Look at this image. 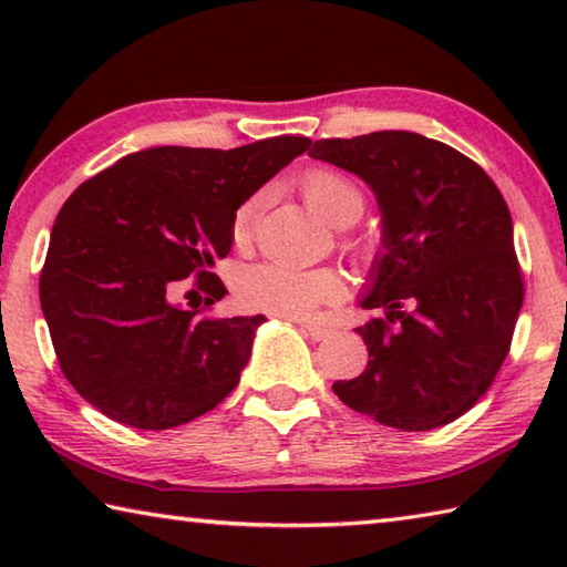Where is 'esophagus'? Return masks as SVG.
<instances>
[{
	"label": "esophagus",
	"instance_id": "34e87169",
	"mask_svg": "<svg viewBox=\"0 0 567 567\" xmlns=\"http://www.w3.org/2000/svg\"><path fill=\"white\" fill-rule=\"evenodd\" d=\"M297 324H300V330L305 334H310L312 340H324V338H330V334H332V330L324 328V324H312V322H297Z\"/></svg>",
	"mask_w": 567,
	"mask_h": 567
}]
</instances>
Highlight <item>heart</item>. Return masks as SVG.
I'll return each instance as SVG.
<instances>
[{"mask_svg":"<svg viewBox=\"0 0 567 567\" xmlns=\"http://www.w3.org/2000/svg\"><path fill=\"white\" fill-rule=\"evenodd\" d=\"M300 189L307 207L334 227L350 225L364 209L360 187L334 169H310L300 179ZM262 207L265 192H257L237 207L233 219V237L237 245H245L252 237ZM340 295V275L328 267L297 270L287 265H257L249 267L237 280V297L245 307L290 320L315 318L322 305L338 302Z\"/></svg>","mask_w":567,"mask_h":567,"instance_id":"heart-1","label":"heart"}]
</instances>
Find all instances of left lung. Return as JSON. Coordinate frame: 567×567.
<instances>
[{
    "instance_id": "8db88e82",
    "label": "left lung",
    "mask_w": 567,
    "mask_h": 567,
    "mask_svg": "<svg viewBox=\"0 0 567 567\" xmlns=\"http://www.w3.org/2000/svg\"><path fill=\"white\" fill-rule=\"evenodd\" d=\"M310 157L364 179L382 215L360 305L385 318L358 328L368 368L334 382V395L408 433L447 425L493 385L523 307L501 189L473 159L417 132L318 140Z\"/></svg>"
}]
</instances>
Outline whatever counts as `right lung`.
I'll return each instance as SVG.
<instances>
[{
  "label": "right lung",
  "mask_w": 567,
  "mask_h": 567,
  "mask_svg": "<svg viewBox=\"0 0 567 567\" xmlns=\"http://www.w3.org/2000/svg\"><path fill=\"white\" fill-rule=\"evenodd\" d=\"M310 147L270 137L235 150L150 147L76 187L54 219L40 302L64 378L110 420L169 430L237 388L252 318H197L169 300L195 275L205 305L233 247L237 207Z\"/></svg>",
  "instance_id": "right-lung-1"
}]
</instances>
